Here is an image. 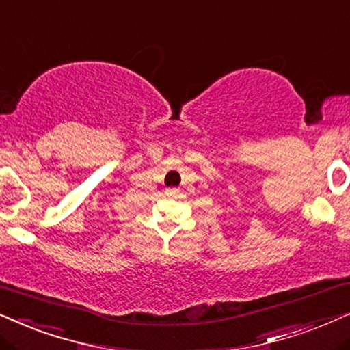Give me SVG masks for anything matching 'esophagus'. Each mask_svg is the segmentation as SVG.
Listing matches in <instances>:
<instances>
[{
  "label": "esophagus",
  "instance_id": "34e87169",
  "mask_svg": "<svg viewBox=\"0 0 350 350\" xmlns=\"http://www.w3.org/2000/svg\"><path fill=\"white\" fill-rule=\"evenodd\" d=\"M178 193H179L178 189H167V190H166L167 197H176V195H178Z\"/></svg>",
  "mask_w": 350,
  "mask_h": 350
}]
</instances>
